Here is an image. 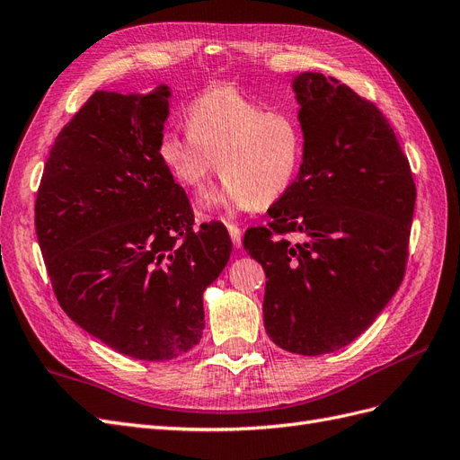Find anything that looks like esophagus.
<instances>
[{"label": "esophagus", "mask_w": 460, "mask_h": 460, "mask_svg": "<svg viewBox=\"0 0 460 460\" xmlns=\"http://www.w3.org/2000/svg\"><path fill=\"white\" fill-rule=\"evenodd\" d=\"M228 234L232 238V245L234 247H242V230L235 225H228Z\"/></svg>", "instance_id": "obj_1"}]
</instances>
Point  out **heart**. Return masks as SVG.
Masks as SVG:
<instances>
[{"label":"heart","mask_w":460,"mask_h":460,"mask_svg":"<svg viewBox=\"0 0 460 460\" xmlns=\"http://www.w3.org/2000/svg\"><path fill=\"white\" fill-rule=\"evenodd\" d=\"M188 136L164 132L159 159L178 184L201 190L217 172L222 184L207 191V213L249 211L274 203L294 180L301 137L296 122L267 111L232 86H215L186 111Z\"/></svg>","instance_id":"obj_1"}]
</instances>
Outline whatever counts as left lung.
<instances>
[{"instance_id":"obj_1","label":"left lung","mask_w":460,"mask_h":460,"mask_svg":"<svg viewBox=\"0 0 460 460\" xmlns=\"http://www.w3.org/2000/svg\"><path fill=\"white\" fill-rule=\"evenodd\" d=\"M303 157L245 252L267 272L262 318L282 349L318 357L357 340L405 274L416 188L397 136L374 103L338 78L291 80ZM286 233H301L291 244Z\"/></svg>"}]
</instances>
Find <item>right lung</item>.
I'll return each instance as SVG.
<instances>
[{"instance_id": "obj_1", "label": "right lung", "mask_w": 460, "mask_h": 460, "mask_svg": "<svg viewBox=\"0 0 460 460\" xmlns=\"http://www.w3.org/2000/svg\"><path fill=\"white\" fill-rule=\"evenodd\" d=\"M171 88L97 90L55 137L34 222L68 318L111 349L171 360L198 345L203 291L232 253L220 222L193 228L159 159Z\"/></svg>"}]
</instances>
